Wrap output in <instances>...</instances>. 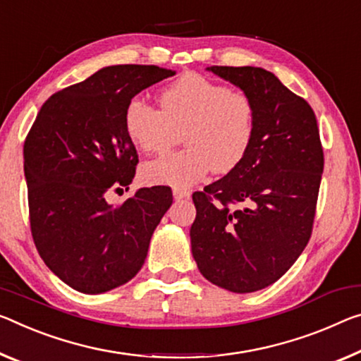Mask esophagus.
Returning a JSON list of instances; mask_svg holds the SVG:
<instances>
[{
    "label": "esophagus",
    "mask_w": 361,
    "mask_h": 361,
    "mask_svg": "<svg viewBox=\"0 0 361 361\" xmlns=\"http://www.w3.org/2000/svg\"><path fill=\"white\" fill-rule=\"evenodd\" d=\"M190 196H191V192L186 190H180V188H175L173 190L175 201H180V199H190Z\"/></svg>",
    "instance_id": "1"
}]
</instances>
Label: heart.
I'll return each instance as SVG.
<instances>
[{"instance_id":"obj_1","label":"heart","mask_w":361,"mask_h":361,"mask_svg":"<svg viewBox=\"0 0 361 361\" xmlns=\"http://www.w3.org/2000/svg\"><path fill=\"white\" fill-rule=\"evenodd\" d=\"M162 111L140 98L125 109V130L146 152L175 145L183 131L186 149L142 165L149 185L188 188L214 169L226 173L241 164L255 133V107L241 91H230L197 73H185L160 94Z\"/></svg>"}]
</instances>
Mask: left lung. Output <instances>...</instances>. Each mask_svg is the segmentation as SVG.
<instances>
[{
    "label": "left lung",
    "instance_id": "8db88e82",
    "mask_svg": "<svg viewBox=\"0 0 361 361\" xmlns=\"http://www.w3.org/2000/svg\"><path fill=\"white\" fill-rule=\"evenodd\" d=\"M207 71L252 99L255 133L238 167L192 194L191 252L210 283L255 293L278 281L310 239L324 165L317 117L265 68ZM210 195L221 204H212ZM230 203L245 207L231 209Z\"/></svg>",
    "mask_w": 361,
    "mask_h": 361
}]
</instances>
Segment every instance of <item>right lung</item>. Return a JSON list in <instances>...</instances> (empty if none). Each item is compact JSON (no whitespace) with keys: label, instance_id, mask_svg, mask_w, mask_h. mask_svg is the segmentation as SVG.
<instances>
[{"label":"right lung","instance_id":"1","mask_svg":"<svg viewBox=\"0 0 361 361\" xmlns=\"http://www.w3.org/2000/svg\"><path fill=\"white\" fill-rule=\"evenodd\" d=\"M175 75L157 66H111L57 91L39 109L24 145L32 236L47 267L72 289L102 294L128 283L146 260L170 209L169 186L140 188L122 205L138 154L125 130L128 102Z\"/></svg>","mask_w":361,"mask_h":361}]
</instances>
